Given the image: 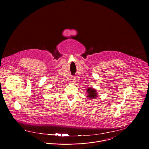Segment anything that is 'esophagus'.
<instances>
[{
  "label": "esophagus",
  "instance_id": "34e87169",
  "mask_svg": "<svg viewBox=\"0 0 149 149\" xmlns=\"http://www.w3.org/2000/svg\"><path fill=\"white\" fill-rule=\"evenodd\" d=\"M70 81L72 83H75V77H71V79H70Z\"/></svg>",
  "mask_w": 149,
  "mask_h": 149
}]
</instances>
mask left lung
<instances>
[{"instance_id": "obj_1", "label": "left lung", "mask_w": 149, "mask_h": 149, "mask_svg": "<svg viewBox=\"0 0 149 149\" xmlns=\"http://www.w3.org/2000/svg\"><path fill=\"white\" fill-rule=\"evenodd\" d=\"M87 93H88V97L90 99H94L95 98L97 97V93L95 89L91 88H88V89L86 90Z\"/></svg>"}]
</instances>
